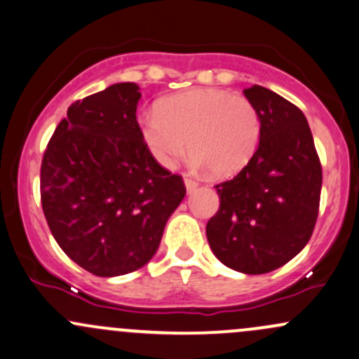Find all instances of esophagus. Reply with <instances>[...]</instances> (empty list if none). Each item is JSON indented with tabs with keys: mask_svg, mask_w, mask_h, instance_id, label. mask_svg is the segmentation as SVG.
Here are the masks:
<instances>
[{
	"mask_svg": "<svg viewBox=\"0 0 359 359\" xmlns=\"http://www.w3.org/2000/svg\"><path fill=\"white\" fill-rule=\"evenodd\" d=\"M184 182H186V189H187V192H192V191L196 189V187H198V182H196V180L192 179V177H189V175L184 177Z\"/></svg>",
	"mask_w": 359,
	"mask_h": 359,
	"instance_id": "1",
	"label": "esophagus"
}]
</instances>
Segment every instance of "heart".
Segmentation results:
<instances>
[{"mask_svg": "<svg viewBox=\"0 0 359 359\" xmlns=\"http://www.w3.org/2000/svg\"><path fill=\"white\" fill-rule=\"evenodd\" d=\"M141 132L149 153L172 168L189 148L192 163L211 175L230 177L255 156L262 116L246 96L225 89H192L160 101L146 111Z\"/></svg>", "mask_w": 359, "mask_h": 359, "instance_id": "obj_1", "label": "heart"}]
</instances>
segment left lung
I'll return each instance as SVG.
<instances>
[{
	"label": "left lung",
	"instance_id": "8db88e82",
	"mask_svg": "<svg viewBox=\"0 0 359 359\" xmlns=\"http://www.w3.org/2000/svg\"><path fill=\"white\" fill-rule=\"evenodd\" d=\"M244 94L262 116V139L246 167L215 186L220 208L206 237L229 269L259 275L285 265L308 244L318 218L322 163L296 104L262 86Z\"/></svg>",
	"mask_w": 359,
	"mask_h": 359
}]
</instances>
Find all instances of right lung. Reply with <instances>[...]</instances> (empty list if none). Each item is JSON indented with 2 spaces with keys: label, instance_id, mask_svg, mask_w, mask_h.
Listing matches in <instances>:
<instances>
[{
  "label": "right lung",
  "instance_id": "obj_1",
  "mask_svg": "<svg viewBox=\"0 0 359 359\" xmlns=\"http://www.w3.org/2000/svg\"><path fill=\"white\" fill-rule=\"evenodd\" d=\"M139 88L113 84L70 104L41 163V205L70 259L97 277L141 269L186 196L149 153L135 118Z\"/></svg>",
  "mask_w": 359,
  "mask_h": 359
}]
</instances>
